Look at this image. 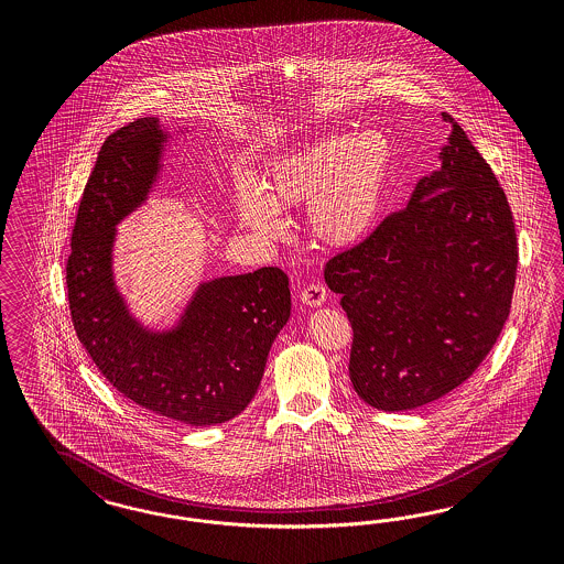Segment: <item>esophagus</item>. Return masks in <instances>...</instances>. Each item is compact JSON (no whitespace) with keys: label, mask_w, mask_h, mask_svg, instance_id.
<instances>
[{"label":"esophagus","mask_w":564,"mask_h":564,"mask_svg":"<svg viewBox=\"0 0 564 564\" xmlns=\"http://www.w3.org/2000/svg\"><path fill=\"white\" fill-rule=\"evenodd\" d=\"M300 297H302V302H304L306 306H323L326 302L325 285H321V283H312V285H307L306 290L300 293Z\"/></svg>","instance_id":"1"}]
</instances>
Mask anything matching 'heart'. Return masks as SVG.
Returning <instances> with one entry per match:
<instances>
[{
  "label": "heart",
  "mask_w": 564,
  "mask_h": 564,
  "mask_svg": "<svg viewBox=\"0 0 564 564\" xmlns=\"http://www.w3.org/2000/svg\"><path fill=\"white\" fill-rule=\"evenodd\" d=\"M393 165L391 140L378 130L335 137L274 159L264 189L241 182L236 203L241 225L258 238L283 236L281 210L310 206V231L333 248L354 246L372 229Z\"/></svg>",
  "instance_id": "1"
}]
</instances>
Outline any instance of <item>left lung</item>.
<instances>
[{
	"label": "left lung",
	"mask_w": 564,
	"mask_h": 564,
	"mask_svg": "<svg viewBox=\"0 0 564 564\" xmlns=\"http://www.w3.org/2000/svg\"><path fill=\"white\" fill-rule=\"evenodd\" d=\"M441 167L325 281L354 328L349 378L376 410L410 411L478 370L511 312L517 234L495 173L451 116Z\"/></svg>",
	"instance_id": "obj_1"
}]
</instances>
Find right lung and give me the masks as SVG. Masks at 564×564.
<instances>
[{
    "mask_svg": "<svg viewBox=\"0 0 564 564\" xmlns=\"http://www.w3.org/2000/svg\"><path fill=\"white\" fill-rule=\"evenodd\" d=\"M167 140L159 118H140L102 142L72 231L69 312L88 356L123 397L188 426H215L254 399L290 321V281L276 267L203 281L167 328L130 312L113 273L116 229L149 200Z\"/></svg>",
    "mask_w": 564,
    "mask_h": 564,
    "instance_id": "right-lung-1",
    "label": "right lung"
}]
</instances>
